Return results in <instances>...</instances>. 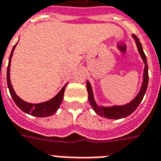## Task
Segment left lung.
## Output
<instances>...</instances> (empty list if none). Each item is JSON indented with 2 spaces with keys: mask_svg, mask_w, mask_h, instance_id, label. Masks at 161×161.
Returning a JSON list of instances; mask_svg holds the SVG:
<instances>
[{
  "mask_svg": "<svg viewBox=\"0 0 161 161\" xmlns=\"http://www.w3.org/2000/svg\"><path fill=\"white\" fill-rule=\"evenodd\" d=\"M134 39L135 40L137 47H138V51L141 56H142V59L144 61L145 64V69H144V76H143V84H142V89L139 92V94L136 96V97L130 102L129 103L123 106H114V107H108V108H104V107H100L98 106L93 97V93H92V89H91V84L87 81L86 84V87H87L88 91V97H89V102L91 103V107L93 108L95 112L99 115L102 117H105L108 119H121L123 117H126L128 115H131L133 112L135 111L137 108L140 103H142V99L144 97L147 89V85H148V67H147V58L143 49H142V43L140 42V40L137 38V36L133 35Z\"/></svg>",
  "mask_w": 161,
  "mask_h": 161,
  "instance_id": "1",
  "label": "left lung"
}]
</instances>
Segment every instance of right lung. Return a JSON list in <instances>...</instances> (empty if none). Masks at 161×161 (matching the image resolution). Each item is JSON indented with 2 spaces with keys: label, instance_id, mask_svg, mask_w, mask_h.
I'll use <instances>...</instances> for the list:
<instances>
[{
  "label": "right lung",
  "instance_id": "obj_1",
  "mask_svg": "<svg viewBox=\"0 0 161 161\" xmlns=\"http://www.w3.org/2000/svg\"><path fill=\"white\" fill-rule=\"evenodd\" d=\"M15 46L13 47L12 52L9 57V62L8 66V70H7V83H8V86L9 92L12 97L13 100L14 101L15 104L19 107L22 111H24L26 114H30V115H33V116H38V117H46V116H50L53 115L55 112L58 110V108H59L61 103L63 101L64 98V90H65V86L64 85L62 90L58 92V94L57 95L56 97H54L53 99H51L49 101L45 102V103H29L23 101L20 98L15 94V92L14 91L12 87V84L10 82V76H9V71H10V62H11V58H12L13 52L15 48Z\"/></svg>",
  "mask_w": 161,
  "mask_h": 161
}]
</instances>
